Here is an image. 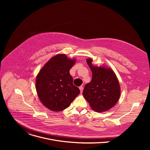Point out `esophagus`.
I'll return each mask as SVG.
<instances>
[{
  "label": "esophagus",
  "instance_id": "obj_1",
  "mask_svg": "<svg viewBox=\"0 0 150 150\" xmlns=\"http://www.w3.org/2000/svg\"><path fill=\"white\" fill-rule=\"evenodd\" d=\"M79 90H80V91H81V93H82V91H83V87H82V86H81V87H79Z\"/></svg>",
  "mask_w": 150,
  "mask_h": 150
}]
</instances>
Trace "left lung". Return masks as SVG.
<instances>
[{"label": "left lung", "instance_id": "left-lung-1", "mask_svg": "<svg viewBox=\"0 0 150 150\" xmlns=\"http://www.w3.org/2000/svg\"><path fill=\"white\" fill-rule=\"evenodd\" d=\"M92 61L91 59H87L92 72V79L85 85L82 94L93 110L103 112L117 103L120 95V87L117 76L111 68L94 66Z\"/></svg>", "mask_w": 150, "mask_h": 150}]
</instances>
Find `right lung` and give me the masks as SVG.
<instances>
[{"instance_id": "1", "label": "right lung", "mask_w": 150, "mask_h": 150, "mask_svg": "<svg viewBox=\"0 0 150 150\" xmlns=\"http://www.w3.org/2000/svg\"><path fill=\"white\" fill-rule=\"evenodd\" d=\"M75 62V59L58 54L52 57L38 74L35 80L38 97L50 110H65L80 93L79 89L73 84L69 74Z\"/></svg>"}]
</instances>
